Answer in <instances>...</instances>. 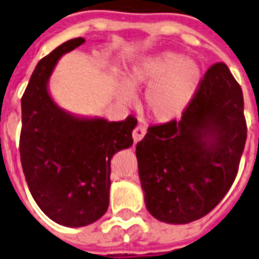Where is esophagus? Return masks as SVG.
Returning a JSON list of instances; mask_svg holds the SVG:
<instances>
[{
    "label": "esophagus",
    "instance_id": "obj_1",
    "mask_svg": "<svg viewBox=\"0 0 259 259\" xmlns=\"http://www.w3.org/2000/svg\"><path fill=\"white\" fill-rule=\"evenodd\" d=\"M145 135H146V128L143 127V125H141V124L137 125V128H135L134 132H132V138H134V142H135V143L141 142Z\"/></svg>",
    "mask_w": 259,
    "mask_h": 259
}]
</instances>
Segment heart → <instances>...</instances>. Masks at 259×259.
I'll return each mask as SVG.
<instances>
[{
	"label": "heart",
	"instance_id": "1",
	"mask_svg": "<svg viewBox=\"0 0 259 259\" xmlns=\"http://www.w3.org/2000/svg\"><path fill=\"white\" fill-rule=\"evenodd\" d=\"M202 81L201 65L175 52H159L138 58L124 71L118 98L132 104L135 91L146 90L145 108L158 122L176 121L186 113Z\"/></svg>",
	"mask_w": 259,
	"mask_h": 259
}]
</instances>
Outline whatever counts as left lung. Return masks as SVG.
I'll return each instance as SVG.
<instances>
[{
    "label": "left lung",
    "instance_id": "1",
    "mask_svg": "<svg viewBox=\"0 0 259 259\" xmlns=\"http://www.w3.org/2000/svg\"><path fill=\"white\" fill-rule=\"evenodd\" d=\"M246 138L242 89L224 63L214 64L182 120L150 127L137 145L149 213L168 224L210 213L236 178Z\"/></svg>",
    "mask_w": 259,
    "mask_h": 259
}]
</instances>
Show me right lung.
I'll use <instances>...</instances> for the list:
<instances>
[{
	"label": "right lung",
	"instance_id": "right-lung-1",
	"mask_svg": "<svg viewBox=\"0 0 259 259\" xmlns=\"http://www.w3.org/2000/svg\"><path fill=\"white\" fill-rule=\"evenodd\" d=\"M67 40L36 64L21 98L20 158L32 198L64 227L93 224L106 213L110 159L131 147L138 121H109L68 112L53 100L49 81L64 54L84 44Z\"/></svg>",
	"mask_w": 259,
	"mask_h": 259
}]
</instances>
